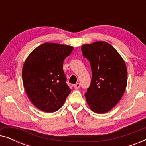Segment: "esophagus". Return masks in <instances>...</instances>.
<instances>
[{"label":"esophagus","instance_id":"obj_1","mask_svg":"<svg viewBox=\"0 0 146 146\" xmlns=\"http://www.w3.org/2000/svg\"><path fill=\"white\" fill-rule=\"evenodd\" d=\"M80 86V83H76V84L74 85V88L76 89V90L78 89Z\"/></svg>","mask_w":146,"mask_h":146}]
</instances>
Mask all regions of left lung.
<instances>
[{
    "mask_svg": "<svg viewBox=\"0 0 146 146\" xmlns=\"http://www.w3.org/2000/svg\"><path fill=\"white\" fill-rule=\"evenodd\" d=\"M84 57L90 63L91 84L85 93L90 108L98 113H106L120 100L127 80L126 65L109 43L98 41L81 47Z\"/></svg>",
    "mask_w": 146,
    "mask_h": 146,
    "instance_id": "left-lung-1",
    "label": "left lung"
}]
</instances>
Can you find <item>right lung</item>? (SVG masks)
I'll return each instance as SVG.
<instances>
[{"instance_id":"right-lung-1","label":"right lung","mask_w":146,"mask_h":146,"mask_svg":"<svg viewBox=\"0 0 146 146\" xmlns=\"http://www.w3.org/2000/svg\"><path fill=\"white\" fill-rule=\"evenodd\" d=\"M74 47L44 43L30 54L24 63L23 84L32 103L44 112H54L62 106L71 92L63 70L64 59Z\"/></svg>"}]
</instances>
